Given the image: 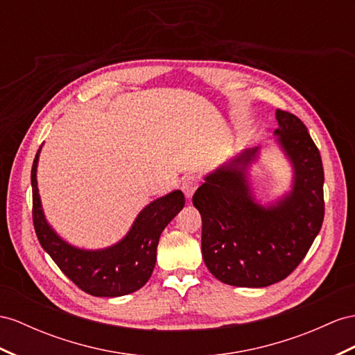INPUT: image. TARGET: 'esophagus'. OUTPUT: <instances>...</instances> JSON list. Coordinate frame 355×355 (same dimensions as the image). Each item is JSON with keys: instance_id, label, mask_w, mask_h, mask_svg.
<instances>
[{"instance_id": "1", "label": "esophagus", "mask_w": 355, "mask_h": 355, "mask_svg": "<svg viewBox=\"0 0 355 355\" xmlns=\"http://www.w3.org/2000/svg\"><path fill=\"white\" fill-rule=\"evenodd\" d=\"M198 186H199L198 177H195V175H187V177L183 180V183H181V190H183L184 195H186L187 198H192L193 193H195V190L198 189Z\"/></svg>"}]
</instances>
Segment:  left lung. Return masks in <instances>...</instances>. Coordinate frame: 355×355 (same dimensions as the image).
<instances>
[{"instance_id":"8db88e82","label":"left lung","mask_w":355,"mask_h":355,"mask_svg":"<svg viewBox=\"0 0 355 355\" xmlns=\"http://www.w3.org/2000/svg\"><path fill=\"white\" fill-rule=\"evenodd\" d=\"M276 142L293 168L291 190L262 205L250 183L259 148H248L204 177L193 195L202 219V258L226 285L264 288L303 261L324 220V169L303 121L276 111Z\"/></svg>"}]
</instances>
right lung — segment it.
I'll return each instance as SVG.
<instances>
[{"label": "right lung", "mask_w": 355, "mask_h": 355, "mask_svg": "<svg viewBox=\"0 0 355 355\" xmlns=\"http://www.w3.org/2000/svg\"><path fill=\"white\" fill-rule=\"evenodd\" d=\"M42 147L31 169L33 222L43 250L73 284L94 297H121L141 289L156 266V250L162 231L183 210L184 195L174 190L154 199L136 216L129 232L105 249H80L61 239L44 216L39 187L37 165Z\"/></svg>", "instance_id": "obj_1"}]
</instances>
